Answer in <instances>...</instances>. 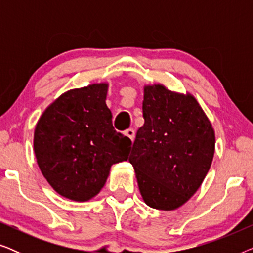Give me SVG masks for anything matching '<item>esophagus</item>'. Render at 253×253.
<instances>
[{"label": "esophagus", "mask_w": 253, "mask_h": 253, "mask_svg": "<svg viewBox=\"0 0 253 253\" xmlns=\"http://www.w3.org/2000/svg\"><path fill=\"white\" fill-rule=\"evenodd\" d=\"M124 133H126V136L129 137L131 140H133V139H134V134H136V133H134V130H133V129H131V127H130V129L126 130V132H124Z\"/></svg>", "instance_id": "obj_1"}]
</instances>
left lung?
I'll list each match as a JSON object with an SVG mask.
<instances>
[{"instance_id": "1", "label": "left lung", "mask_w": 253, "mask_h": 253, "mask_svg": "<svg viewBox=\"0 0 253 253\" xmlns=\"http://www.w3.org/2000/svg\"><path fill=\"white\" fill-rule=\"evenodd\" d=\"M143 116L129 158L140 195L152 209L176 210L209 172L215 133L195 96L161 84L144 87Z\"/></svg>"}]
</instances>
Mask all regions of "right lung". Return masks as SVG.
I'll use <instances>...</instances> for the list:
<instances>
[{"label":"right lung","mask_w":253,"mask_h":253,"mask_svg":"<svg viewBox=\"0 0 253 253\" xmlns=\"http://www.w3.org/2000/svg\"><path fill=\"white\" fill-rule=\"evenodd\" d=\"M107 91V83L70 89L47 107L36 126L38 166L64 198L92 199L105 185L110 167L127 160L131 140L114 130Z\"/></svg>","instance_id":"obj_1"}]
</instances>
